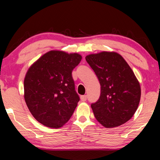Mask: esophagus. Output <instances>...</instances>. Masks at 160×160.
Returning a JSON list of instances; mask_svg holds the SVG:
<instances>
[{
	"label": "esophagus",
	"mask_w": 160,
	"mask_h": 160,
	"mask_svg": "<svg viewBox=\"0 0 160 160\" xmlns=\"http://www.w3.org/2000/svg\"><path fill=\"white\" fill-rule=\"evenodd\" d=\"M80 99L82 102H85L87 100V95H82L80 97Z\"/></svg>",
	"instance_id": "esophagus-1"
}]
</instances>
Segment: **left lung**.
I'll list each match as a JSON object with an SVG mask.
<instances>
[{
	"label": "left lung",
	"instance_id": "obj_1",
	"mask_svg": "<svg viewBox=\"0 0 160 160\" xmlns=\"http://www.w3.org/2000/svg\"><path fill=\"white\" fill-rule=\"evenodd\" d=\"M85 59L101 85L99 99L91 104L96 119L106 128L127 122L136 112L141 95L140 84L132 69L115 52L90 54Z\"/></svg>",
	"mask_w": 160,
	"mask_h": 160
}]
</instances>
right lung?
<instances>
[{"mask_svg":"<svg viewBox=\"0 0 160 160\" xmlns=\"http://www.w3.org/2000/svg\"><path fill=\"white\" fill-rule=\"evenodd\" d=\"M81 59L78 53L51 51L29 68L24 81L25 102L43 125L61 128L73 113L80 97L72 71Z\"/></svg>","mask_w":160,"mask_h":160,"instance_id":"obj_1","label":"right lung"}]
</instances>
